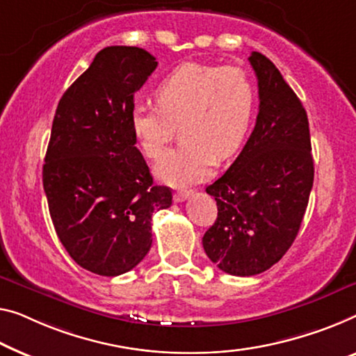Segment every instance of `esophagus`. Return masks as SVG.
<instances>
[{"instance_id":"obj_1","label":"esophagus","mask_w":356,"mask_h":356,"mask_svg":"<svg viewBox=\"0 0 356 356\" xmlns=\"http://www.w3.org/2000/svg\"><path fill=\"white\" fill-rule=\"evenodd\" d=\"M192 193H193L192 190H187V188H185V190H177V192L174 193V201H176V203H182V201L187 200Z\"/></svg>"}]
</instances>
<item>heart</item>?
Instances as JSON below:
<instances>
[{"instance_id": "1", "label": "heart", "mask_w": 356, "mask_h": 356, "mask_svg": "<svg viewBox=\"0 0 356 356\" xmlns=\"http://www.w3.org/2000/svg\"><path fill=\"white\" fill-rule=\"evenodd\" d=\"M158 105H136L131 129L137 144L158 160L180 126L182 144L164 155L156 176L169 185L200 182L217 158H232L245 144L256 115L257 91L240 67L184 63L158 84Z\"/></svg>"}]
</instances>
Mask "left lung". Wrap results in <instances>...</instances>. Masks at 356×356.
I'll use <instances>...</instances> for the list:
<instances>
[{
	"instance_id": "left-lung-1",
	"label": "left lung",
	"mask_w": 356,
	"mask_h": 356,
	"mask_svg": "<svg viewBox=\"0 0 356 356\" xmlns=\"http://www.w3.org/2000/svg\"><path fill=\"white\" fill-rule=\"evenodd\" d=\"M259 86L252 134L232 166L206 187L217 219L203 248L222 272L252 277L277 264L293 245L314 187L307 111L273 62L252 52Z\"/></svg>"
}]
</instances>
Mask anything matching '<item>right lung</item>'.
<instances>
[{"instance_id":"obj_1","label":"right lung","mask_w":356,"mask_h":356,"mask_svg":"<svg viewBox=\"0 0 356 356\" xmlns=\"http://www.w3.org/2000/svg\"><path fill=\"white\" fill-rule=\"evenodd\" d=\"M158 62L136 46H108L63 92L42 164L57 236L79 267L129 272L152 246V216L172 204L153 185L131 129L134 94Z\"/></svg>"}]
</instances>
